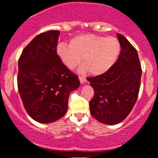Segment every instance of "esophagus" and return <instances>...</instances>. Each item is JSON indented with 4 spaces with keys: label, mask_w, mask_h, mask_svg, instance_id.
I'll return each instance as SVG.
<instances>
[{
    "label": "esophagus",
    "mask_w": 158,
    "mask_h": 158,
    "mask_svg": "<svg viewBox=\"0 0 158 158\" xmlns=\"http://www.w3.org/2000/svg\"><path fill=\"white\" fill-rule=\"evenodd\" d=\"M79 81H80V83H81V84L84 83V82H86V78L83 77V76H79Z\"/></svg>",
    "instance_id": "obj_1"
}]
</instances>
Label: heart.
<instances>
[{
    "label": "heart",
    "mask_w": 158,
    "mask_h": 158,
    "mask_svg": "<svg viewBox=\"0 0 158 158\" xmlns=\"http://www.w3.org/2000/svg\"><path fill=\"white\" fill-rule=\"evenodd\" d=\"M121 46L114 36L83 34L71 40L70 44H58L57 54L63 64L73 69L83 61L80 72L89 69L91 74L98 76L110 69L117 61Z\"/></svg>",
    "instance_id": "heart-1"
}]
</instances>
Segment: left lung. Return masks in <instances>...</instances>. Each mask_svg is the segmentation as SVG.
<instances>
[{
  "instance_id": "8db88e82",
  "label": "left lung",
  "mask_w": 158,
  "mask_h": 158,
  "mask_svg": "<svg viewBox=\"0 0 158 158\" xmlns=\"http://www.w3.org/2000/svg\"><path fill=\"white\" fill-rule=\"evenodd\" d=\"M117 36L122 48L117 61L104 74L87 78L94 89L91 114L107 125H116L129 115L138 97L142 75L135 48L122 34Z\"/></svg>"
}]
</instances>
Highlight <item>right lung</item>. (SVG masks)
<instances>
[{
  "mask_svg": "<svg viewBox=\"0 0 158 158\" xmlns=\"http://www.w3.org/2000/svg\"><path fill=\"white\" fill-rule=\"evenodd\" d=\"M60 31L42 32L19 59L18 89L25 109L33 120L51 123L65 114L69 94L80 85L57 54Z\"/></svg>",
  "mask_w": 158,
  "mask_h": 158,
  "instance_id": "1",
  "label": "right lung"
}]
</instances>
